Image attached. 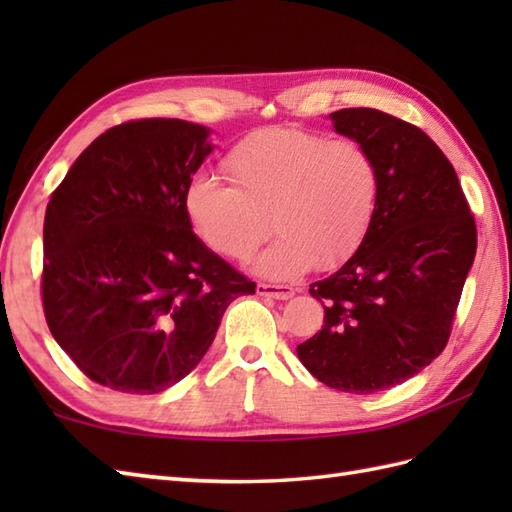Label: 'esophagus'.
<instances>
[{
  "label": "esophagus",
  "mask_w": 512,
  "mask_h": 512,
  "mask_svg": "<svg viewBox=\"0 0 512 512\" xmlns=\"http://www.w3.org/2000/svg\"><path fill=\"white\" fill-rule=\"evenodd\" d=\"M257 295L259 297H273L279 301H286L292 295H295V290L290 286H275V284H257Z\"/></svg>",
  "instance_id": "34e87169"
}]
</instances>
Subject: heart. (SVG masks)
Segmentation results:
<instances>
[{"mask_svg":"<svg viewBox=\"0 0 512 512\" xmlns=\"http://www.w3.org/2000/svg\"><path fill=\"white\" fill-rule=\"evenodd\" d=\"M235 187L198 176L184 191L193 231L215 253L246 259L270 231L275 242L253 259L257 275L286 281L312 266L350 259L365 239L378 200V167L352 138L299 127H264L228 151Z\"/></svg>","mask_w":512,"mask_h":512,"instance_id":"heart-1","label":"heart"}]
</instances>
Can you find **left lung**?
<instances>
[{
  "mask_svg": "<svg viewBox=\"0 0 512 512\" xmlns=\"http://www.w3.org/2000/svg\"><path fill=\"white\" fill-rule=\"evenodd\" d=\"M330 121L372 154L378 200L356 253L310 286L325 323L297 356L332 389L374 394L444 350L477 231L458 173L422 129L372 107L339 110Z\"/></svg>",
  "mask_w": 512,
  "mask_h": 512,
  "instance_id": "1",
  "label": "left lung"
}]
</instances>
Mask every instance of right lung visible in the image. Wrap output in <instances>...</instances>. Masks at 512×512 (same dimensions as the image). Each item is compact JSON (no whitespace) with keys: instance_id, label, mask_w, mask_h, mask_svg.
I'll list each match as a JSON object with an SVG mask.
<instances>
[{"instance_id":"add662e5","label":"right lung","mask_w":512,"mask_h":512,"mask_svg":"<svg viewBox=\"0 0 512 512\" xmlns=\"http://www.w3.org/2000/svg\"><path fill=\"white\" fill-rule=\"evenodd\" d=\"M211 129L145 118L76 158L43 220V312L81 372L123 394H158L209 350L226 308L255 284L206 248L184 191Z\"/></svg>"}]
</instances>
